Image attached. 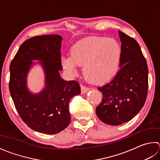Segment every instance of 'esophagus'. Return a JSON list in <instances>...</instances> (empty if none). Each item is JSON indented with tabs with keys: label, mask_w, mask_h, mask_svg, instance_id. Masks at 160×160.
<instances>
[{
	"label": "esophagus",
	"mask_w": 160,
	"mask_h": 160,
	"mask_svg": "<svg viewBox=\"0 0 160 160\" xmlns=\"http://www.w3.org/2000/svg\"><path fill=\"white\" fill-rule=\"evenodd\" d=\"M81 93H82V94L86 93L89 90V88L86 86H83V85H82V86H81Z\"/></svg>",
	"instance_id": "34e87169"
}]
</instances>
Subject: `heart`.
Returning a JSON list of instances; mask_svg holds the SVG:
<instances>
[{
	"label": "heart",
	"mask_w": 160,
	"mask_h": 160,
	"mask_svg": "<svg viewBox=\"0 0 160 160\" xmlns=\"http://www.w3.org/2000/svg\"><path fill=\"white\" fill-rule=\"evenodd\" d=\"M71 57H63L61 65L69 73L76 72L77 66L90 81L102 83L111 79L119 70L122 48L113 38L92 37L77 42L71 48Z\"/></svg>",
	"instance_id": "1"
}]
</instances>
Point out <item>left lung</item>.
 Here are the masks:
<instances>
[{"label":"left lung","mask_w":160,"mask_h":160,"mask_svg":"<svg viewBox=\"0 0 160 160\" xmlns=\"http://www.w3.org/2000/svg\"><path fill=\"white\" fill-rule=\"evenodd\" d=\"M122 42L120 69L115 77L97 88L103 94L96 108L101 121L117 126L132 119L144 106L148 93V69L134 38L118 31Z\"/></svg>","instance_id":"8db88e82"}]
</instances>
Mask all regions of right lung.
Here are the masks:
<instances>
[{
    "label": "right lung",
    "mask_w": 160,
    "mask_h": 160,
    "mask_svg": "<svg viewBox=\"0 0 160 160\" xmlns=\"http://www.w3.org/2000/svg\"><path fill=\"white\" fill-rule=\"evenodd\" d=\"M61 41L57 34L29 38L19 48L9 66V89L19 116L30 128L44 134H56L69 125L68 104L72 97L81 93L78 81H67L60 77ZM32 60H43L46 73V87L37 95L30 93L26 86Z\"/></svg>",
    "instance_id": "add662e5"
}]
</instances>
